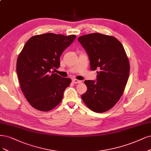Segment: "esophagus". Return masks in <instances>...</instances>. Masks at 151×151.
I'll return each mask as SVG.
<instances>
[{
  "label": "esophagus",
  "instance_id": "34e87169",
  "mask_svg": "<svg viewBox=\"0 0 151 151\" xmlns=\"http://www.w3.org/2000/svg\"><path fill=\"white\" fill-rule=\"evenodd\" d=\"M72 82L75 83V84H78V83H81L82 81H79V80H77L76 79H72Z\"/></svg>",
  "mask_w": 151,
  "mask_h": 151
}]
</instances>
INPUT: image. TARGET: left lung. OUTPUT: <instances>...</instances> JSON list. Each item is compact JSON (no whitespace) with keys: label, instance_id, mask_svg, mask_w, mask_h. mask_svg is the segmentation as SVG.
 Masks as SVG:
<instances>
[{"label":"left lung","instance_id":"8db88e82","mask_svg":"<svg viewBox=\"0 0 151 151\" xmlns=\"http://www.w3.org/2000/svg\"><path fill=\"white\" fill-rule=\"evenodd\" d=\"M89 56L96 81L84 83L86 92L81 96L86 105L96 112L112 108L122 96L129 76V62L122 44L115 37L99 33L78 38Z\"/></svg>","mask_w":151,"mask_h":151}]
</instances>
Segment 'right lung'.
Masks as SVG:
<instances>
[{
    "label": "right lung",
    "mask_w": 151,
    "mask_h": 151,
    "mask_svg": "<svg viewBox=\"0 0 151 151\" xmlns=\"http://www.w3.org/2000/svg\"><path fill=\"white\" fill-rule=\"evenodd\" d=\"M76 38L46 33L33 36L24 46L16 70L21 90L34 108L49 111L61 102L71 79L52 70L59 68L61 54Z\"/></svg>",
    "instance_id": "right-lung-1"
}]
</instances>
